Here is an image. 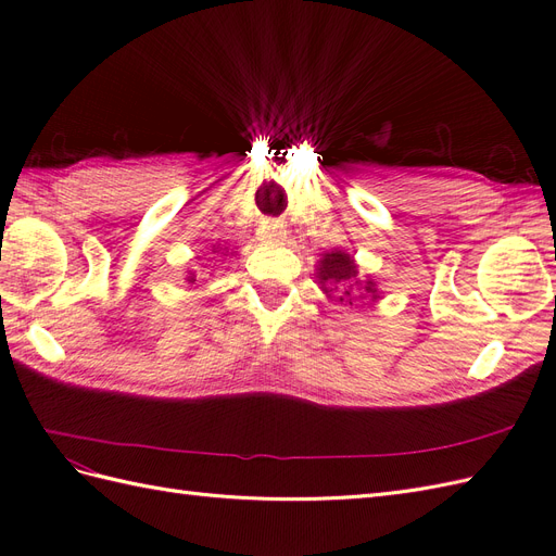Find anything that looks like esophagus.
<instances>
[{
	"label": "esophagus",
	"instance_id": "obj_1",
	"mask_svg": "<svg viewBox=\"0 0 556 556\" xmlns=\"http://www.w3.org/2000/svg\"><path fill=\"white\" fill-rule=\"evenodd\" d=\"M260 239L262 241H282L285 239V225L280 220H276V217H266V220H262L260 229Z\"/></svg>",
	"mask_w": 556,
	"mask_h": 556
}]
</instances>
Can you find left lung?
<instances>
[{"mask_svg": "<svg viewBox=\"0 0 556 556\" xmlns=\"http://www.w3.org/2000/svg\"><path fill=\"white\" fill-rule=\"evenodd\" d=\"M317 278L323 282V290L329 292H339L336 299L345 306H357V301L362 299H378V288L374 280H357V264L352 260L348 252L343 250H331L325 252L323 260L317 262Z\"/></svg>", "mask_w": 556, "mask_h": 556, "instance_id": "left-lung-1", "label": "left lung"}]
</instances>
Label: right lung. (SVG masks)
Segmentation results:
<instances>
[{
    "mask_svg": "<svg viewBox=\"0 0 556 556\" xmlns=\"http://www.w3.org/2000/svg\"><path fill=\"white\" fill-rule=\"evenodd\" d=\"M220 250H223V248H220ZM213 252H217V248H213ZM194 280H197V276L190 274V276H188V282H194Z\"/></svg>",
    "mask_w": 556,
    "mask_h": 556,
    "instance_id": "1",
    "label": "right lung"
}]
</instances>
